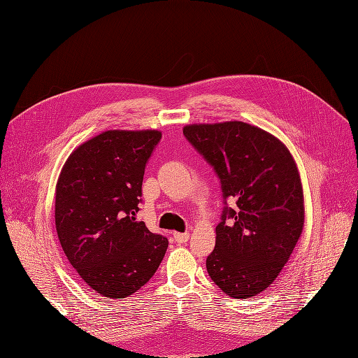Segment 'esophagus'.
<instances>
[{
  "instance_id": "esophagus-1",
  "label": "esophagus",
  "mask_w": 358,
  "mask_h": 358,
  "mask_svg": "<svg viewBox=\"0 0 358 358\" xmlns=\"http://www.w3.org/2000/svg\"><path fill=\"white\" fill-rule=\"evenodd\" d=\"M189 238H190V234H189V232H184V234L174 232V239H176L178 243H185L187 241H189Z\"/></svg>"
}]
</instances>
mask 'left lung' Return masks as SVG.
Masks as SVG:
<instances>
[{
  "mask_svg": "<svg viewBox=\"0 0 358 358\" xmlns=\"http://www.w3.org/2000/svg\"><path fill=\"white\" fill-rule=\"evenodd\" d=\"M182 134L217 173L224 208L206 259L215 285L235 299L264 292L289 261L305 224L303 187L289 148L258 126L193 123ZM230 222H227L226 219Z\"/></svg>",
  "mask_w": 358,
  "mask_h": 358,
  "instance_id": "obj_1",
  "label": "left lung"
}]
</instances>
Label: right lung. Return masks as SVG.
I'll return each instance as SVG.
<instances>
[{
  "mask_svg": "<svg viewBox=\"0 0 358 358\" xmlns=\"http://www.w3.org/2000/svg\"><path fill=\"white\" fill-rule=\"evenodd\" d=\"M161 131H101L75 148L55 189V224L69 264L94 292L124 299L155 274L168 239L136 220L145 165Z\"/></svg>",
  "mask_w": 358,
  "mask_h": 358,
  "instance_id": "1",
  "label": "right lung"
}]
</instances>
